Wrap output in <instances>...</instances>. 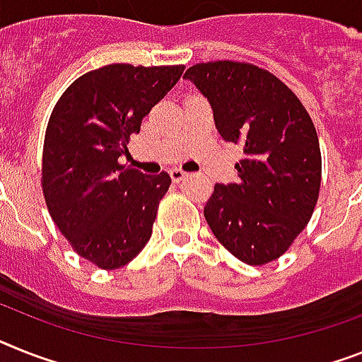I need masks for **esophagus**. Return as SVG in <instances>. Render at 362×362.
<instances>
[{"instance_id":"esophagus-1","label":"esophagus","mask_w":362,"mask_h":362,"mask_svg":"<svg viewBox=\"0 0 362 362\" xmlns=\"http://www.w3.org/2000/svg\"><path fill=\"white\" fill-rule=\"evenodd\" d=\"M187 172H183V170H179V168H172L170 170V177H172V181H175V183H179L181 179L187 177Z\"/></svg>"}]
</instances>
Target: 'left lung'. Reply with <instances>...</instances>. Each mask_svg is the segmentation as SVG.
Instances as JSON below:
<instances>
[{"label":"left lung","mask_w":362,"mask_h":362,"mask_svg":"<svg viewBox=\"0 0 362 362\" xmlns=\"http://www.w3.org/2000/svg\"><path fill=\"white\" fill-rule=\"evenodd\" d=\"M213 107L226 142L240 144L238 181L214 185L209 228L246 264L276 261L309 223L322 183L318 134L298 95L247 62H199L185 71Z\"/></svg>","instance_id":"left-lung-1"}]
</instances>
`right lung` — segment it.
Wrapping results in <instances>:
<instances>
[{
  "label": "right lung",
  "instance_id": "add662e5",
  "mask_svg": "<svg viewBox=\"0 0 362 362\" xmlns=\"http://www.w3.org/2000/svg\"><path fill=\"white\" fill-rule=\"evenodd\" d=\"M185 66L109 64L81 76L57 101L42 153V190L59 231L86 261L116 270L148 244L172 179L118 163L142 118Z\"/></svg>",
  "mask_w": 362,
  "mask_h": 362
}]
</instances>
